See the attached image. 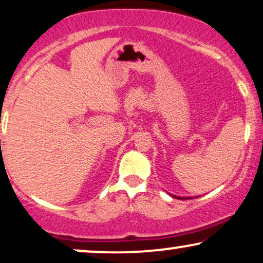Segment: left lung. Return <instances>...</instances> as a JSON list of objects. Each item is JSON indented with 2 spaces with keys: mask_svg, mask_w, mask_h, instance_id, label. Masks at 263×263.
<instances>
[{
  "mask_svg": "<svg viewBox=\"0 0 263 263\" xmlns=\"http://www.w3.org/2000/svg\"><path fill=\"white\" fill-rule=\"evenodd\" d=\"M172 197H175V195H172ZM175 198H177V199H192V198H182V197H175Z\"/></svg>",
  "mask_w": 263,
  "mask_h": 263,
  "instance_id": "1",
  "label": "left lung"
}]
</instances>
